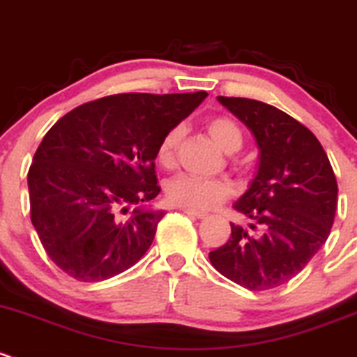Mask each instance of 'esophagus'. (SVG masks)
I'll return each mask as SVG.
<instances>
[{
  "mask_svg": "<svg viewBox=\"0 0 357 357\" xmlns=\"http://www.w3.org/2000/svg\"><path fill=\"white\" fill-rule=\"evenodd\" d=\"M183 213L190 215V217H196V218H204L206 217V213L204 211H199V210H192V208H182Z\"/></svg>",
  "mask_w": 357,
  "mask_h": 357,
  "instance_id": "34e87169",
  "label": "esophagus"
}]
</instances>
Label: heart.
<instances>
[{"label":"heart","mask_w":357,"mask_h":357,"mask_svg":"<svg viewBox=\"0 0 357 357\" xmlns=\"http://www.w3.org/2000/svg\"><path fill=\"white\" fill-rule=\"evenodd\" d=\"M206 130L211 139L225 151L236 153L243 147V132L238 123L227 116H213L206 121ZM182 128L168 130L156 149V161L165 168H172L177 161V149L182 140ZM168 203L192 210H210L232 194V185L225 180L203 178L196 175L180 174L167 183Z\"/></svg>","instance_id":"obj_1"}]
</instances>
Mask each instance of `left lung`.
Masks as SVG:
<instances>
[{"mask_svg": "<svg viewBox=\"0 0 357 357\" xmlns=\"http://www.w3.org/2000/svg\"><path fill=\"white\" fill-rule=\"evenodd\" d=\"M255 137L259 174L234 204L252 231L231 224V238L210 252L222 276L248 290H271L295 278L330 236L338 185L323 146L287 112L264 102L218 97Z\"/></svg>", "mask_w": 357, "mask_h": 357, "instance_id": "8db88e82", "label": "left lung"}]
</instances>
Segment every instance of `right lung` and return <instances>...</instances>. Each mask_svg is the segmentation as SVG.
<instances>
[{
	"label": "right lung",
	"instance_id": "1",
	"mask_svg": "<svg viewBox=\"0 0 357 357\" xmlns=\"http://www.w3.org/2000/svg\"><path fill=\"white\" fill-rule=\"evenodd\" d=\"M206 95H109L73 109L48 130L27 183L31 222L55 266L93 283L142 259L165 211L128 213V206L160 194L158 144Z\"/></svg>",
	"mask_w": 357,
	"mask_h": 357
}]
</instances>
